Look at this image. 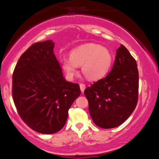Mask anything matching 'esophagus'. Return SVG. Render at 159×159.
<instances>
[{
    "label": "esophagus",
    "mask_w": 159,
    "mask_h": 159,
    "mask_svg": "<svg viewBox=\"0 0 159 159\" xmlns=\"http://www.w3.org/2000/svg\"><path fill=\"white\" fill-rule=\"evenodd\" d=\"M80 90H81V92H84L85 89H86V85L83 84V83H80Z\"/></svg>",
    "instance_id": "34e87169"
}]
</instances>
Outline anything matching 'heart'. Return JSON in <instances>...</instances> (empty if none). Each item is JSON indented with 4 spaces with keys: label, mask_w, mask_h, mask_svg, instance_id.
<instances>
[{
    "label": "heart",
    "mask_w": 159,
    "mask_h": 159,
    "mask_svg": "<svg viewBox=\"0 0 159 159\" xmlns=\"http://www.w3.org/2000/svg\"><path fill=\"white\" fill-rule=\"evenodd\" d=\"M112 61V54L107 48L90 43L72 50L70 57L61 59V64L68 77L76 76L79 66H82L83 75L93 81L106 76Z\"/></svg>",
    "instance_id": "1"
}]
</instances>
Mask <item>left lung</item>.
Segmentation results:
<instances>
[{"instance_id":"8db88e82","label":"left lung","mask_w":159,"mask_h":159,"mask_svg":"<svg viewBox=\"0 0 159 159\" xmlns=\"http://www.w3.org/2000/svg\"><path fill=\"white\" fill-rule=\"evenodd\" d=\"M138 83L136 61L129 51L120 45L109 74L84 91L94 124L106 129L123 124L136 107Z\"/></svg>"}]
</instances>
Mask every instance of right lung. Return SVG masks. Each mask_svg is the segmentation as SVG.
<instances>
[{"label":"right lung","instance_id":"obj_1","mask_svg":"<svg viewBox=\"0 0 159 159\" xmlns=\"http://www.w3.org/2000/svg\"><path fill=\"white\" fill-rule=\"evenodd\" d=\"M52 40L36 42L21 56L12 76V96L18 114L41 134L56 133L65 125L68 111L80 95V85L67 82Z\"/></svg>","mask_w":159,"mask_h":159}]
</instances>
